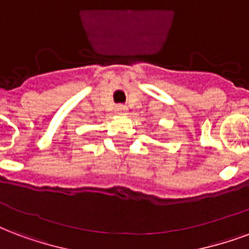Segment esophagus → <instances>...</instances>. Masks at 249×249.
<instances>
[{
    "label": "esophagus",
    "mask_w": 249,
    "mask_h": 249,
    "mask_svg": "<svg viewBox=\"0 0 249 249\" xmlns=\"http://www.w3.org/2000/svg\"><path fill=\"white\" fill-rule=\"evenodd\" d=\"M126 112H128V108L125 107V106H117L116 113H119V115H125Z\"/></svg>",
    "instance_id": "esophagus-1"
}]
</instances>
